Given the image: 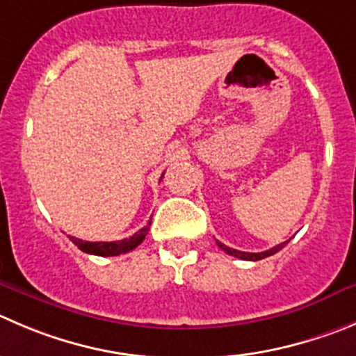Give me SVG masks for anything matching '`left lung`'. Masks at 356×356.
Masks as SVG:
<instances>
[{"label": "left lung", "mask_w": 356, "mask_h": 356, "mask_svg": "<svg viewBox=\"0 0 356 356\" xmlns=\"http://www.w3.org/2000/svg\"><path fill=\"white\" fill-rule=\"evenodd\" d=\"M286 243H289V241L280 243V245L273 246V248H270V250H266V252H260V253L239 252V250L229 248V246H225V245H223V243H220V241H216V245H218L220 248H222L225 253H229V255H232V257H238V259H243V260H262V259H266V257H270V255H274V253L280 252V250H282L283 246L286 245Z\"/></svg>", "instance_id": "left-lung-1"}]
</instances>
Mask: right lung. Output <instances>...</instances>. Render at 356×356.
I'll return each instance as SVG.
<instances>
[{
	"instance_id": "add662e5",
	"label": "right lung",
	"mask_w": 356,
	"mask_h": 356,
	"mask_svg": "<svg viewBox=\"0 0 356 356\" xmlns=\"http://www.w3.org/2000/svg\"><path fill=\"white\" fill-rule=\"evenodd\" d=\"M150 223H152V218L150 222H148V225H145L141 231H138L136 234H133L131 238L120 239V241L90 243V241H83V239H79V238H73V236H70V239L74 243V245L79 246L82 252L90 253V255H99V257L122 255V253L131 252V250H134L138 245L143 243L145 236H147L148 231H150Z\"/></svg>"
}]
</instances>
